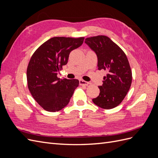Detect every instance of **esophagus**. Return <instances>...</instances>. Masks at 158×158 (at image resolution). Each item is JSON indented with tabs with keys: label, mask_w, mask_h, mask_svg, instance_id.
Here are the masks:
<instances>
[{
	"label": "esophagus",
	"mask_w": 158,
	"mask_h": 158,
	"mask_svg": "<svg viewBox=\"0 0 158 158\" xmlns=\"http://www.w3.org/2000/svg\"><path fill=\"white\" fill-rule=\"evenodd\" d=\"M79 84H80V85H88L89 83L88 82H85V81H84V80H79Z\"/></svg>",
	"instance_id": "34e87169"
}]
</instances>
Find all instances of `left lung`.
I'll return each mask as SVG.
<instances>
[{
	"mask_svg": "<svg viewBox=\"0 0 158 158\" xmlns=\"http://www.w3.org/2000/svg\"><path fill=\"white\" fill-rule=\"evenodd\" d=\"M84 42L96 54L98 69L107 72L102 85L99 86V95L92 101L105 109L115 107L125 98L132 83V72L127 57L107 36L88 37Z\"/></svg>",
	"mask_w": 158,
	"mask_h": 158,
	"instance_id": "left-lung-1",
	"label": "left lung"
}]
</instances>
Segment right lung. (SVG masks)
<instances>
[{"mask_svg": "<svg viewBox=\"0 0 158 158\" xmlns=\"http://www.w3.org/2000/svg\"><path fill=\"white\" fill-rule=\"evenodd\" d=\"M84 40V37H52L31 56L27 69L28 88L46 111L56 112L65 107L78 86V80L60 79L57 74L67 64L70 52L82 45Z\"/></svg>", "mask_w": 158, "mask_h": 158, "instance_id": "obj_1", "label": "right lung"}]
</instances>
